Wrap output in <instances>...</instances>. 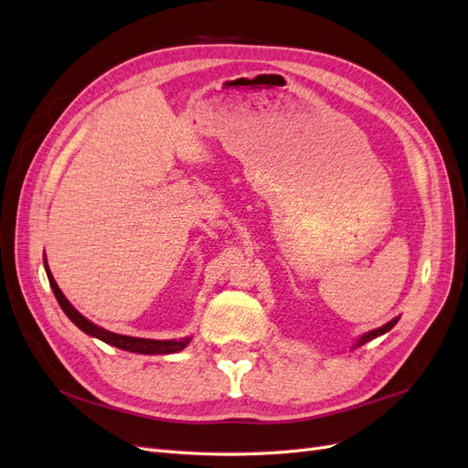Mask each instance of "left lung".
Wrapping results in <instances>:
<instances>
[{"mask_svg": "<svg viewBox=\"0 0 468 468\" xmlns=\"http://www.w3.org/2000/svg\"><path fill=\"white\" fill-rule=\"evenodd\" d=\"M396 322H399V318H394V320L387 322L385 325H380V328H377V330H371L369 334L361 335V337L357 339V347H359V346H363V344H367V342H371V339H375V337H378V335H382V334H387L388 330H392V328H394Z\"/></svg>", "mask_w": 468, "mask_h": 468, "instance_id": "1", "label": "left lung"}]
</instances>
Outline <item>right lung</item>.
<instances>
[{
    "label": "right lung",
    "instance_id": "obj_1",
    "mask_svg": "<svg viewBox=\"0 0 468 468\" xmlns=\"http://www.w3.org/2000/svg\"><path fill=\"white\" fill-rule=\"evenodd\" d=\"M45 269H47V277L48 282L52 287V292L56 296V301H58L60 308L66 313V316L72 320L81 332H86L88 335H93L97 339H101V342L112 346V347H119L124 351H133V353H143V356H167V353H177L181 349H186L191 342V337H181V339H146V337H133V335H122V334H115V332H109L99 328L97 324L90 322L86 316H81L78 310L69 304V301L62 294V291L56 285V281L50 273L48 263L45 260Z\"/></svg>",
    "mask_w": 468,
    "mask_h": 468
}]
</instances>
